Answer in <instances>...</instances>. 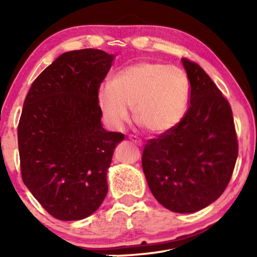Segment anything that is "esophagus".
Listing matches in <instances>:
<instances>
[{
  "mask_svg": "<svg viewBox=\"0 0 257 257\" xmlns=\"http://www.w3.org/2000/svg\"><path fill=\"white\" fill-rule=\"evenodd\" d=\"M128 139L131 140V142L135 143L137 146H143V142H142V140H139L138 138H137L136 136H133V135H132V136H130V137H128Z\"/></svg>",
  "mask_w": 257,
  "mask_h": 257,
  "instance_id": "obj_1",
  "label": "esophagus"
}]
</instances>
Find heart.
Listing matches in <instances>:
<instances>
[{"label":"heart","instance_id":"b5f03b06","mask_svg":"<svg viewBox=\"0 0 257 257\" xmlns=\"http://www.w3.org/2000/svg\"><path fill=\"white\" fill-rule=\"evenodd\" d=\"M191 86L178 66L140 62L115 73L110 84L98 90V106L105 124L121 130L133 118L146 131L163 135L182 121L188 110Z\"/></svg>","mask_w":257,"mask_h":257}]
</instances>
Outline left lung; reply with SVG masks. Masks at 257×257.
Masks as SVG:
<instances>
[{"mask_svg":"<svg viewBox=\"0 0 257 257\" xmlns=\"http://www.w3.org/2000/svg\"><path fill=\"white\" fill-rule=\"evenodd\" d=\"M191 84L189 106L177 127L147 140L142 164L158 201L194 213L224 192L238 154L231 107L201 66L182 58Z\"/></svg>","mask_w":257,"mask_h":257,"instance_id":"left-lung-1","label":"left lung"}]
</instances>
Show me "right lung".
Masks as SVG:
<instances>
[{"instance_id":"right-lung-1","label":"right lung","mask_w":257,"mask_h":257,"mask_svg":"<svg viewBox=\"0 0 257 257\" xmlns=\"http://www.w3.org/2000/svg\"><path fill=\"white\" fill-rule=\"evenodd\" d=\"M113 56L97 49L65 52L34 80L17 137L21 175L56 219H85L107 193L106 172L120 132L101 126L98 90Z\"/></svg>"}]
</instances>
